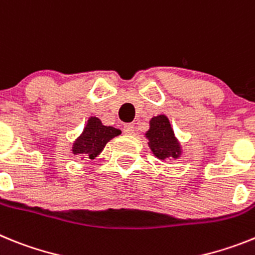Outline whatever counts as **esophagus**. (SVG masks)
<instances>
[{
    "instance_id": "1",
    "label": "esophagus",
    "mask_w": 255,
    "mask_h": 255,
    "mask_svg": "<svg viewBox=\"0 0 255 255\" xmlns=\"http://www.w3.org/2000/svg\"><path fill=\"white\" fill-rule=\"evenodd\" d=\"M123 132H125L126 134H133L134 133V126L130 125V123H128V125H126L125 127H123Z\"/></svg>"
}]
</instances>
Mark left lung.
Returning a JSON list of instances; mask_svg holds the SVG:
<instances>
[{
	"label": "left lung",
	"instance_id": "left-lung-1",
	"mask_svg": "<svg viewBox=\"0 0 255 255\" xmlns=\"http://www.w3.org/2000/svg\"><path fill=\"white\" fill-rule=\"evenodd\" d=\"M149 140V146L154 155L160 160L181 155V145L177 141L174 132L170 127L169 119L165 115H156L150 121V129L145 133Z\"/></svg>",
	"mask_w": 255,
	"mask_h": 255
}]
</instances>
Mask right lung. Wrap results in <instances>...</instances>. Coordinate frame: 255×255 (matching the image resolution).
Listing matches in <instances>:
<instances>
[{
  "label": "right lung",
  "mask_w": 255,
  "mask_h": 255,
  "mask_svg": "<svg viewBox=\"0 0 255 255\" xmlns=\"http://www.w3.org/2000/svg\"><path fill=\"white\" fill-rule=\"evenodd\" d=\"M119 134L121 129L104 126L100 119L91 117L81 136L73 143L72 151L74 155H79L82 158L95 159L97 155H100L106 143Z\"/></svg>",
  "instance_id": "add662e5"
}]
</instances>
